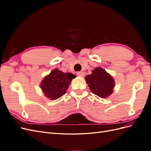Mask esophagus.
<instances>
[{
	"label": "esophagus",
	"instance_id": "obj_1",
	"mask_svg": "<svg viewBox=\"0 0 151 151\" xmlns=\"http://www.w3.org/2000/svg\"><path fill=\"white\" fill-rule=\"evenodd\" d=\"M77 74L79 77H84V73L83 72H78Z\"/></svg>",
	"mask_w": 151,
	"mask_h": 151
}]
</instances>
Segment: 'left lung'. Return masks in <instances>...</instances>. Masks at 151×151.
<instances>
[{
  "instance_id": "left-lung-1",
  "label": "left lung",
  "mask_w": 151,
  "mask_h": 151,
  "mask_svg": "<svg viewBox=\"0 0 151 151\" xmlns=\"http://www.w3.org/2000/svg\"><path fill=\"white\" fill-rule=\"evenodd\" d=\"M85 80L91 92L101 98L109 96L115 86L113 77L101 67L95 68Z\"/></svg>"
}]
</instances>
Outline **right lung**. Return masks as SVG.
<instances>
[{
  "label": "right lung",
  "instance_id": "right-lung-1",
  "mask_svg": "<svg viewBox=\"0 0 151 151\" xmlns=\"http://www.w3.org/2000/svg\"><path fill=\"white\" fill-rule=\"evenodd\" d=\"M76 76L70 72L64 73L58 68H55L41 82L40 88L45 96L55 100L64 94Z\"/></svg>",
  "mask_w": 151,
  "mask_h": 151
}]
</instances>
